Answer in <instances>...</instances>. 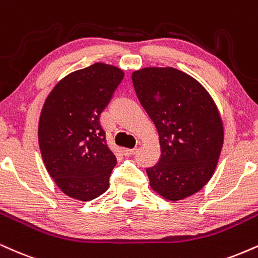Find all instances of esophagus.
Here are the masks:
<instances>
[{
	"label": "esophagus",
	"mask_w": 258,
	"mask_h": 258,
	"mask_svg": "<svg viewBox=\"0 0 258 258\" xmlns=\"http://www.w3.org/2000/svg\"><path fill=\"white\" fill-rule=\"evenodd\" d=\"M137 151V149H123V154L126 155V156H131V155H133Z\"/></svg>",
	"instance_id": "esophagus-1"
}]
</instances>
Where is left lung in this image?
I'll return each mask as SVG.
<instances>
[{
  "instance_id": "1",
  "label": "left lung",
  "mask_w": 258,
  "mask_h": 258,
  "mask_svg": "<svg viewBox=\"0 0 258 258\" xmlns=\"http://www.w3.org/2000/svg\"><path fill=\"white\" fill-rule=\"evenodd\" d=\"M132 83L159 132L160 160L147 168L151 188L173 202L196 194L213 176L223 144L216 104L196 79L172 67L136 71Z\"/></svg>"
}]
</instances>
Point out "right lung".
<instances>
[{
  "label": "right lung",
  "instance_id": "right-lung-1",
  "mask_svg": "<svg viewBox=\"0 0 258 258\" xmlns=\"http://www.w3.org/2000/svg\"><path fill=\"white\" fill-rule=\"evenodd\" d=\"M122 79L120 68L98 62L68 74L45 99L38 125L40 154L67 196L91 201L109 187L116 157L99 116Z\"/></svg>",
  "mask_w": 258,
  "mask_h": 258
}]
</instances>
